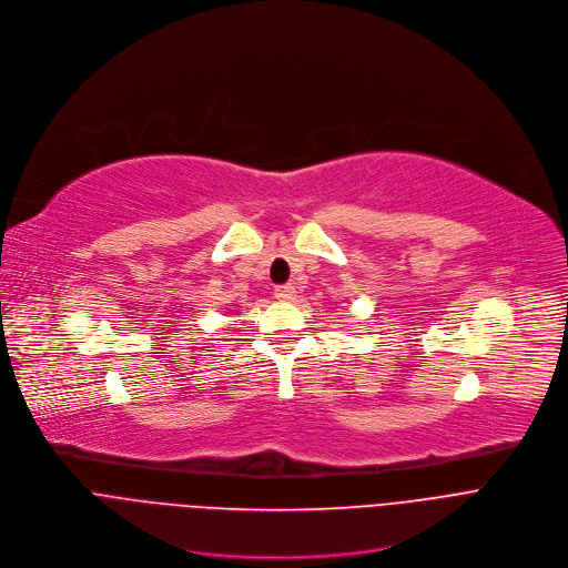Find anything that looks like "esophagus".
Wrapping results in <instances>:
<instances>
[{
    "label": "esophagus",
    "instance_id": "34e87169",
    "mask_svg": "<svg viewBox=\"0 0 568 568\" xmlns=\"http://www.w3.org/2000/svg\"><path fill=\"white\" fill-rule=\"evenodd\" d=\"M275 297L282 300V302H293V300H295V286H291V284L277 286V288H275Z\"/></svg>",
    "mask_w": 568,
    "mask_h": 568
}]
</instances>
